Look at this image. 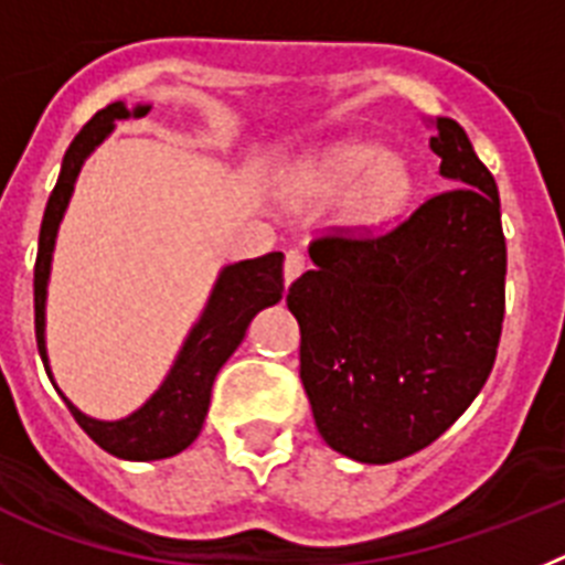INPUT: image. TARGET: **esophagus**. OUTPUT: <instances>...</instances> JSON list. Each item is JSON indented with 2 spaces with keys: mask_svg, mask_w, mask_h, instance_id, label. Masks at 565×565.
I'll list each match as a JSON object with an SVG mask.
<instances>
[{
  "mask_svg": "<svg viewBox=\"0 0 565 565\" xmlns=\"http://www.w3.org/2000/svg\"><path fill=\"white\" fill-rule=\"evenodd\" d=\"M303 267H307V258H303L298 249H289L287 258H284V284L289 287V284L296 281V278L303 273Z\"/></svg>",
  "mask_w": 565,
  "mask_h": 565,
  "instance_id": "obj_1",
  "label": "esophagus"
}]
</instances>
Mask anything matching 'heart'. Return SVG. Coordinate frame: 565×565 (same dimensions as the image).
Listing matches in <instances>:
<instances>
[{"label": "heart", "instance_id": "b5f03b06", "mask_svg": "<svg viewBox=\"0 0 565 565\" xmlns=\"http://www.w3.org/2000/svg\"><path fill=\"white\" fill-rule=\"evenodd\" d=\"M289 190L301 199L327 201L343 193L338 222L352 233H372L392 222L415 190V173L401 153L377 141L343 139L292 161Z\"/></svg>", "mask_w": 565, "mask_h": 565}]
</instances>
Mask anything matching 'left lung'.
Returning a JSON list of instances; mask_svg holds the SVG:
<instances>
[{"label": "left lung", "instance_id": "left-lung-1", "mask_svg": "<svg viewBox=\"0 0 565 565\" xmlns=\"http://www.w3.org/2000/svg\"><path fill=\"white\" fill-rule=\"evenodd\" d=\"M446 193L377 238H318L289 287L301 381L321 438L392 463L440 438L498 355L507 238L498 184L455 119L429 121Z\"/></svg>", "mask_w": 565, "mask_h": 565}]
</instances>
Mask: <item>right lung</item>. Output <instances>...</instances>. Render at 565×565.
I'll list each match as a JSON object with an SVG mask.
<instances>
[{
  "instance_id": "right-lung-1",
  "label": "right lung",
  "mask_w": 565,
  "mask_h": 565,
  "mask_svg": "<svg viewBox=\"0 0 565 565\" xmlns=\"http://www.w3.org/2000/svg\"><path fill=\"white\" fill-rule=\"evenodd\" d=\"M153 105L127 107L125 102H113L105 110H99L78 130L76 139L67 147L62 173H58L56 188L47 199L45 218L39 230V253L36 269H33V303H36V343L39 355L45 361V370L53 381L51 358H47L45 341V307H47V281H51L53 249H56L58 224L65 218L67 204H71L76 179L85 167L87 156L116 130V121L141 119ZM284 255L267 253L262 258H247L222 267L215 278L210 298L201 310L199 321L190 327L188 338L181 343L173 366L159 384V390L134 409L127 418L99 420L90 418L78 409L73 401L65 398V392H56L73 412L78 426L90 435L105 452L125 460H161L184 452L195 438H199L204 418L210 409V392L227 358L238 350L244 341L249 321H253L264 307L281 301L284 296Z\"/></svg>"
}]
</instances>
